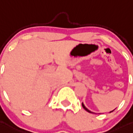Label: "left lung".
I'll return each mask as SVG.
<instances>
[{"instance_id":"8db88e82","label":"left lung","mask_w":133,"mask_h":133,"mask_svg":"<svg viewBox=\"0 0 133 133\" xmlns=\"http://www.w3.org/2000/svg\"><path fill=\"white\" fill-rule=\"evenodd\" d=\"M82 107H83V108H84V109L86 110V111H87V112H90V113H92V114H96V113L90 111V110H88V108H86V107H85V106H84V103H83V102H82ZM112 110V111H110V112H113V111H114V110ZM100 114H101V113H100Z\"/></svg>"}]
</instances>
